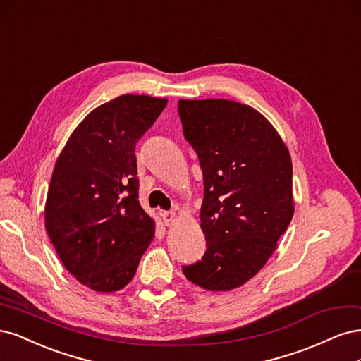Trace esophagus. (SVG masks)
Returning a JSON list of instances; mask_svg holds the SVG:
<instances>
[{"label":"esophagus","instance_id":"1","mask_svg":"<svg viewBox=\"0 0 361 361\" xmlns=\"http://www.w3.org/2000/svg\"><path fill=\"white\" fill-rule=\"evenodd\" d=\"M161 217H164L165 225H171L177 220V213L176 212H165L164 214H161Z\"/></svg>","mask_w":361,"mask_h":361}]
</instances>
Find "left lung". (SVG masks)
Wrapping results in <instances>:
<instances>
[{
    "label": "left lung",
    "instance_id": "left-lung-1",
    "mask_svg": "<svg viewBox=\"0 0 361 361\" xmlns=\"http://www.w3.org/2000/svg\"><path fill=\"white\" fill-rule=\"evenodd\" d=\"M178 114L202 169L207 240L202 259L183 273L207 290L240 288L267 264L294 216L290 154L273 124L247 104L181 99Z\"/></svg>",
    "mask_w": 361,
    "mask_h": 361
}]
</instances>
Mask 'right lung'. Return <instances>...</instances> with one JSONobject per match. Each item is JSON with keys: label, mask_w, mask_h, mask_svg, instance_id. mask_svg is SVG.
Here are the masks:
<instances>
[{"label": "right lung", "mask_w": 361, "mask_h": 361, "mask_svg": "<svg viewBox=\"0 0 361 361\" xmlns=\"http://www.w3.org/2000/svg\"><path fill=\"white\" fill-rule=\"evenodd\" d=\"M168 99L124 94L92 109L58 156L44 228L66 270L97 293L129 283L156 224L139 204L135 145Z\"/></svg>", "instance_id": "right-lung-1"}]
</instances>
